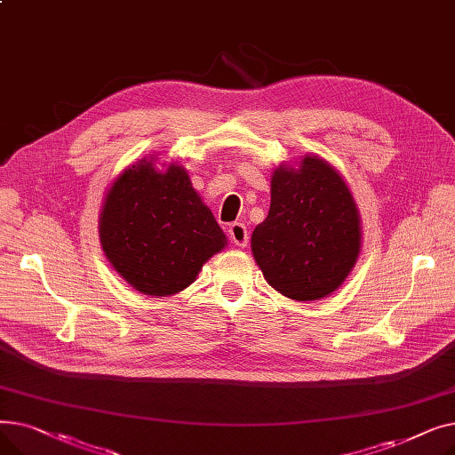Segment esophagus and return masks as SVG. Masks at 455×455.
Returning a JSON list of instances; mask_svg holds the SVG:
<instances>
[{
    "mask_svg": "<svg viewBox=\"0 0 455 455\" xmlns=\"http://www.w3.org/2000/svg\"><path fill=\"white\" fill-rule=\"evenodd\" d=\"M228 235H230L232 243H235L237 247H242V249L247 247V243H249V232H247L243 223H232L228 227Z\"/></svg>",
    "mask_w": 455,
    "mask_h": 455,
    "instance_id": "1",
    "label": "esophagus"
}]
</instances>
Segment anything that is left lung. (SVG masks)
I'll return each mask as SVG.
<instances>
[{"label": "left lung", "instance_id": "8db88e82", "mask_svg": "<svg viewBox=\"0 0 455 455\" xmlns=\"http://www.w3.org/2000/svg\"><path fill=\"white\" fill-rule=\"evenodd\" d=\"M267 283L293 300H319L336 291L362 249L360 212L343 177L319 156L299 167L278 165L271 206L251 237Z\"/></svg>", "mask_w": 455, "mask_h": 455}]
</instances>
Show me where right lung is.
Instances as JSON below:
<instances>
[{
    "label": "right lung",
    "mask_w": 455,
    "mask_h": 455,
    "mask_svg": "<svg viewBox=\"0 0 455 455\" xmlns=\"http://www.w3.org/2000/svg\"><path fill=\"white\" fill-rule=\"evenodd\" d=\"M100 240L112 267L143 295L170 297L194 282L227 237L182 165L127 167L110 186Z\"/></svg>",
    "instance_id": "add662e5"
}]
</instances>
